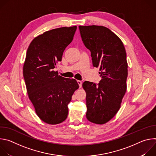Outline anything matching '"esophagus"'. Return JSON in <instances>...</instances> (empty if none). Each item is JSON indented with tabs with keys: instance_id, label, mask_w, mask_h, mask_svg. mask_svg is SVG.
Wrapping results in <instances>:
<instances>
[{
	"instance_id": "34e87169",
	"label": "esophagus",
	"mask_w": 156,
	"mask_h": 156,
	"mask_svg": "<svg viewBox=\"0 0 156 156\" xmlns=\"http://www.w3.org/2000/svg\"><path fill=\"white\" fill-rule=\"evenodd\" d=\"M77 82H78V85H79V87H81V86H82V81H80V80H78V81H77Z\"/></svg>"
}]
</instances>
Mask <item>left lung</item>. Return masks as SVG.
Returning <instances> with one entry per match:
<instances>
[{
	"label": "left lung",
	"mask_w": 156,
	"mask_h": 156,
	"mask_svg": "<svg viewBox=\"0 0 156 156\" xmlns=\"http://www.w3.org/2000/svg\"><path fill=\"white\" fill-rule=\"evenodd\" d=\"M85 47L90 51L94 67H99L102 79L96 84L86 81V118L94 123L104 124L117 113L126 91L128 64L120 39L102 26H80Z\"/></svg>",
	"instance_id": "left-lung-1"
}]
</instances>
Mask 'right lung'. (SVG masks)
I'll return each instance as SVG.
<instances>
[{
	"label": "right lung",
	"mask_w": 156,
	"mask_h": 156,
	"mask_svg": "<svg viewBox=\"0 0 156 156\" xmlns=\"http://www.w3.org/2000/svg\"><path fill=\"white\" fill-rule=\"evenodd\" d=\"M76 28L63 27L44 33L32 41L27 52L23 70L28 96L37 116L48 124H58L67 118V105L79 87L76 80L54 70Z\"/></svg>",
	"instance_id": "add662e5"
}]
</instances>
